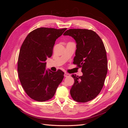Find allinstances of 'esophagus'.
<instances>
[{"mask_svg": "<svg viewBox=\"0 0 128 128\" xmlns=\"http://www.w3.org/2000/svg\"><path fill=\"white\" fill-rule=\"evenodd\" d=\"M70 76V75L69 74H68V73H66V72H65V73H64V77H69Z\"/></svg>", "mask_w": 128, "mask_h": 128, "instance_id": "obj_1", "label": "esophagus"}]
</instances>
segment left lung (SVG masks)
Segmentation results:
<instances>
[{
  "label": "left lung",
  "instance_id": "8db88e82",
  "mask_svg": "<svg viewBox=\"0 0 128 128\" xmlns=\"http://www.w3.org/2000/svg\"><path fill=\"white\" fill-rule=\"evenodd\" d=\"M64 35L74 38L76 42L73 64L82 68L83 75L72 76L75 82L70 95L77 102H86L94 99L102 90L106 77L108 63L104 42L92 30L70 29Z\"/></svg>",
  "mask_w": 128,
  "mask_h": 128
}]
</instances>
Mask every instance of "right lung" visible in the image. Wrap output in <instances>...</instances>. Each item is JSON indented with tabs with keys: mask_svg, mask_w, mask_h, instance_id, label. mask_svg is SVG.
Instances as JSON below:
<instances>
[{
	"mask_svg": "<svg viewBox=\"0 0 128 128\" xmlns=\"http://www.w3.org/2000/svg\"><path fill=\"white\" fill-rule=\"evenodd\" d=\"M67 28H42L30 32L22 44L18 61V78L30 98L45 102L54 96L64 72L45 69L46 60L53 53L55 42Z\"/></svg>",
	"mask_w": 128,
	"mask_h": 128,
	"instance_id": "add662e5",
	"label": "right lung"
}]
</instances>
